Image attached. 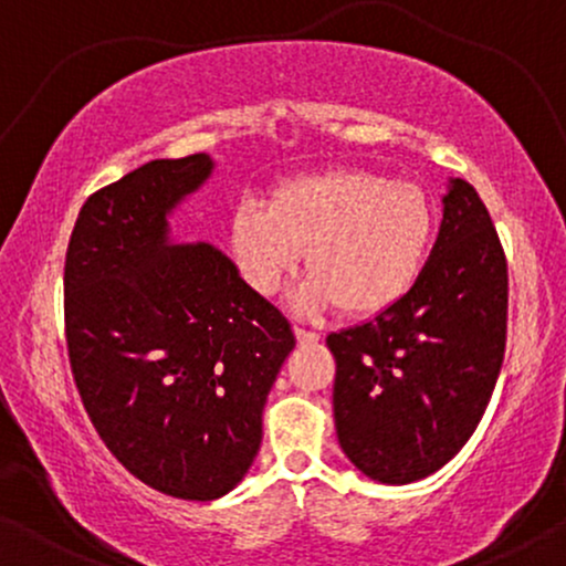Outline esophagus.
Here are the masks:
<instances>
[{"instance_id": "obj_1", "label": "esophagus", "mask_w": 566, "mask_h": 566, "mask_svg": "<svg viewBox=\"0 0 566 566\" xmlns=\"http://www.w3.org/2000/svg\"><path fill=\"white\" fill-rule=\"evenodd\" d=\"M295 337H297V343H303V346L319 343V333H311V329H303V327H295Z\"/></svg>"}]
</instances>
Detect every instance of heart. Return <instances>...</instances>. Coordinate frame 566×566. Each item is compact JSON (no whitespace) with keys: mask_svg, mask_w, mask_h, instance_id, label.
<instances>
[{"mask_svg":"<svg viewBox=\"0 0 566 566\" xmlns=\"http://www.w3.org/2000/svg\"><path fill=\"white\" fill-rule=\"evenodd\" d=\"M431 239V210L418 186L365 170H324L284 180L269 205L242 199L229 223V252L258 295H274L305 250L308 279L297 308L369 316L405 295Z\"/></svg>","mask_w":566,"mask_h":566,"instance_id":"b5f03b06","label":"heart"}]
</instances>
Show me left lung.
I'll return each mask as SVG.
<instances>
[{
  "label": "left lung",
  "mask_w": 566,
  "mask_h": 566,
  "mask_svg": "<svg viewBox=\"0 0 566 566\" xmlns=\"http://www.w3.org/2000/svg\"><path fill=\"white\" fill-rule=\"evenodd\" d=\"M509 269L476 188L447 180L431 255L399 301L327 335L343 452L367 479L412 484L463 450L505 354Z\"/></svg>",
  "instance_id": "obj_1"
}]
</instances>
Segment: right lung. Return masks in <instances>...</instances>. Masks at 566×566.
<instances>
[{
  "mask_svg": "<svg viewBox=\"0 0 566 566\" xmlns=\"http://www.w3.org/2000/svg\"><path fill=\"white\" fill-rule=\"evenodd\" d=\"M210 154L154 159L84 201L66 252L71 373L97 437L143 484L218 500L261 450L287 319L218 247L175 242L170 216Z\"/></svg>",
  "mask_w": 566,
  "mask_h": 566,
  "instance_id": "1",
  "label": "right lung"
}]
</instances>
